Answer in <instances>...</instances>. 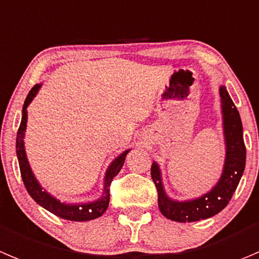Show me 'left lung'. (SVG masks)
Instances as JSON below:
<instances>
[{"label": "left lung", "mask_w": 259, "mask_h": 259, "mask_svg": "<svg viewBox=\"0 0 259 259\" xmlns=\"http://www.w3.org/2000/svg\"><path fill=\"white\" fill-rule=\"evenodd\" d=\"M223 127L225 140V162L217 185L197 199L176 201L169 199L162 183L159 165L153 162L150 175L158 191V206L167 219L191 223L207 219L222 211L232 199L245 167V145L239 111L230 99L225 86H220Z\"/></svg>", "instance_id": "8db88e82"}]
</instances>
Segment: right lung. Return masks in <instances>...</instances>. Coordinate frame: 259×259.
I'll return each mask as SVG.
<instances>
[{
	"instance_id": "obj_1",
	"label": "right lung",
	"mask_w": 259,
	"mask_h": 259,
	"mask_svg": "<svg viewBox=\"0 0 259 259\" xmlns=\"http://www.w3.org/2000/svg\"><path fill=\"white\" fill-rule=\"evenodd\" d=\"M40 87H41V84H35L31 89V91L29 92V95H27L26 100H25L24 106H22L21 122H20V127L16 137V154L17 159H19L20 172H21V177L22 181H24L25 187H26L29 195L35 200L36 204H39L40 206H42L45 210L50 211L52 214L57 215V217L71 220V222H87V220L97 219V218L101 217V215L107 210L110 201L109 187L110 185H111L112 178L120 172V169H121L122 165H124L125 157H126L127 153L130 152V149L122 152L121 154H120L119 157L115 158V159L112 160L111 164L109 165L106 173H105L104 192H102V196L100 197V199H97L96 201L87 202V204H66V202H60L59 200H57L54 196H52L49 192L42 190L40 183L37 182V180L35 178L31 168H30L29 160H27L26 157V152H25L24 138L27 122L26 109L30 105V102L34 100L35 96H36Z\"/></svg>"
}]
</instances>
